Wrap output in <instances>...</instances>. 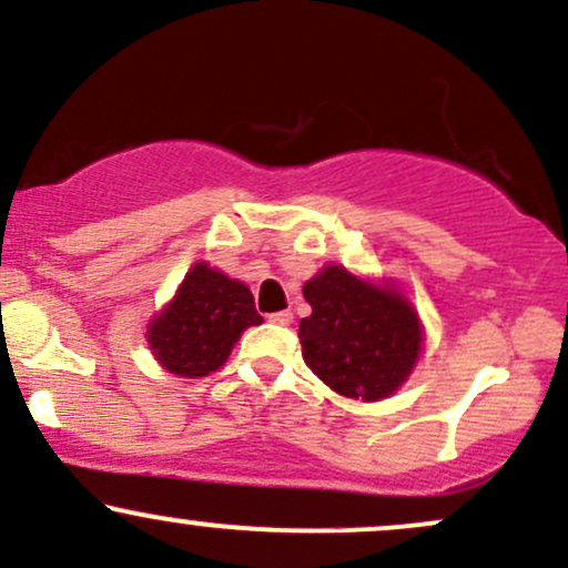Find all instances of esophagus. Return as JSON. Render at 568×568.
I'll return each mask as SVG.
<instances>
[{
    "label": "esophagus",
    "mask_w": 568,
    "mask_h": 568,
    "mask_svg": "<svg viewBox=\"0 0 568 568\" xmlns=\"http://www.w3.org/2000/svg\"><path fill=\"white\" fill-rule=\"evenodd\" d=\"M270 323H275V325H291V323H293V312H291V310L275 312V315H270Z\"/></svg>",
    "instance_id": "34e87169"
}]
</instances>
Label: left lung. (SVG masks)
<instances>
[{
	"label": "left lung",
	"instance_id": "8db88e82",
	"mask_svg": "<svg viewBox=\"0 0 568 568\" xmlns=\"http://www.w3.org/2000/svg\"><path fill=\"white\" fill-rule=\"evenodd\" d=\"M312 315L298 323L304 363L331 389L379 400L393 395L419 357L422 328L410 304L393 291L325 266L304 285Z\"/></svg>",
	"mask_w": 568,
	"mask_h": 568
}]
</instances>
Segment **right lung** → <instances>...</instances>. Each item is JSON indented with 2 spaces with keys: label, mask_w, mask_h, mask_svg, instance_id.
I'll list each match as a JSON object with an SVG mask.
<instances>
[{
  "label": "right lung",
  "mask_w": 568,
  "mask_h": 568,
  "mask_svg": "<svg viewBox=\"0 0 568 568\" xmlns=\"http://www.w3.org/2000/svg\"><path fill=\"white\" fill-rule=\"evenodd\" d=\"M262 323L251 291L207 264H194L179 293L149 325V347L171 374L207 376L224 366L247 325Z\"/></svg>",
  "instance_id": "right-lung-1"
}]
</instances>
